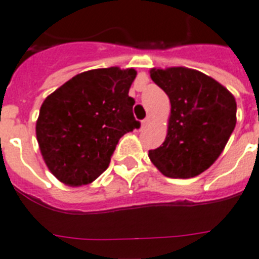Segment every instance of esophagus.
Listing matches in <instances>:
<instances>
[{
  "instance_id": "obj_1",
  "label": "esophagus",
  "mask_w": 259,
  "mask_h": 259,
  "mask_svg": "<svg viewBox=\"0 0 259 259\" xmlns=\"http://www.w3.org/2000/svg\"><path fill=\"white\" fill-rule=\"evenodd\" d=\"M149 122H150V118H145V119H144V121L141 122V127H142V129H145L146 126L149 125Z\"/></svg>"
}]
</instances>
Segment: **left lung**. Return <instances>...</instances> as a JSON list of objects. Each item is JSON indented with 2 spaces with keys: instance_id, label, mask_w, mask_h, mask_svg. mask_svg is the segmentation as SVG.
Wrapping results in <instances>:
<instances>
[{
  "instance_id": "obj_1",
  "label": "left lung",
  "mask_w": 259,
  "mask_h": 259,
  "mask_svg": "<svg viewBox=\"0 0 259 259\" xmlns=\"http://www.w3.org/2000/svg\"><path fill=\"white\" fill-rule=\"evenodd\" d=\"M150 78L170 101L165 141L149 158L168 177L189 179L208 169L237 123L233 94L203 72L185 67L152 68Z\"/></svg>"
}]
</instances>
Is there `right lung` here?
Instances as JSON below:
<instances>
[{
    "label": "right lung",
    "mask_w": 259,
    "mask_h": 259,
    "mask_svg": "<svg viewBox=\"0 0 259 259\" xmlns=\"http://www.w3.org/2000/svg\"><path fill=\"white\" fill-rule=\"evenodd\" d=\"M134 68L78 74L42 102L36 137L48 169L71 187L89 184L107 169L119 138L140 127L129 89Z\"/></svg>",
    "instance_id": "obj_1"
}]
</instances>
